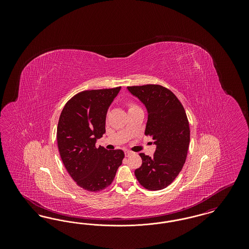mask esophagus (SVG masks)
I'll return each mask as SVG.
<instances>
[{
    "label": "esophagus",
    "instance_id": "obj_1",
    "mask_svg": "<svg viewBox=\"0 0 249 249\" xmlns=\"http://www.w3.org/2000/svg\"><path fill=\"white\" fill-rule=\"evenodd\" d=\"M124 153H125V156H126V157H130V156L133 154V152H131L130 150H125V151H124Z\"/></svg>",
    "mask_w": 249,
    "mask_h": 249
}]
</instances>
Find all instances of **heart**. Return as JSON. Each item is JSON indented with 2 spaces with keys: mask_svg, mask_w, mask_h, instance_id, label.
Masks as SVG:
<instances>
[{
  "mask_svg": "<svg viewBox=\"0 0 249 249\" xmlns=\"http://www.w3.org/2000/svg\"><path fill=\"white\" fill-rule=\"evenodd\" d=\"M127 106H128V108H129V110H132V109H135V108H139V107H137L135 104H133V103H128L127 104Z\"/></svg>",
  "mask_w": 249,
  "mask_h": 249,
  "instance_id": "obj_1",
  "label": "heart"
}]
</instances>
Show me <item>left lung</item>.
<instances>
[{"label":"left lung","mask_w":249,"mask_h":249,"mask_svg":"<svg viewBox=\"0 0 249 249\" xmlns=\"http://www.w3.org/2000/svg\"><path fill=\"white\" fill-rule=\"evenodd\" d=\"M147 110L144 134L156 144L153 157L140 153L142 163L134 171L138 182L146 190L168 187L179 175L187 159L190 130L185 109L178 97L160 85L128 87Z\"/></svg>","instance_id":"1"}]
</instances>
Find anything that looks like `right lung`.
I'll return each mask as SVG.
<instances>
[{
	"label": "right lung",
	"mask_w": 249,
	"mask_h": 249,
	"mask_svg": "<svg viewBox=\"0 0 249 249\" xmlns=\"http://www.w3.org/2000/svg\"><path fill=\"white\" fill-rule=\"evenodd\" d=\"M120 87L84 90L63 107L57 128L61 160L76 184L89 191L105 190L113 182L124 159L120 149L95 145L106 132L107 110Z\"/></svg>",
	"instance_id": "1"
}]
</instances>
